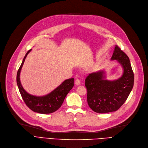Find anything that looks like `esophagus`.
<instances>
[{"label": "esophagus", "instance_id": "obj_1", "mask_svg": "<svg viewBox=\"0 0 148 148\" xmlns=\"http://www.w3.org/2000/svg\"><path fill=\"white\" fill-rule=\"evenodd\" d=\"M75 83V84H76V85H81V82H80V81H79V79H76Z\"/></svg>", "mask_w": 148, "mask_h": 148}]
</instances>
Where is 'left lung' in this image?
<instances>
[{"instance_id": "1", "label": "left lung", "mask_w": 148, "mask_h": 148, "mask_svg": "<svg viewBox=\"0 0 148 148\" xmlns=\"http://www.w3.org/2000/svg\"><path fill=\"white\" fill-rule=\"evenodd\" d=\"M111 60H117L123 68V74L119 79H106L104 71L90 73L85 79L88 106L100 114L119 109L127 99L134 85V73L130 59L117 45Z\"/></svg>"}]
</instances>
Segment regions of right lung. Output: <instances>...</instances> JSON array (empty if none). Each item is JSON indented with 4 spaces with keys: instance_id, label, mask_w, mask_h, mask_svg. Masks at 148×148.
Returning <instances> with one entry per match:
<instances>
[{
    "instance_id": "add662e5",
    "label": "right lung",
    "mask_w": 148,
    "mask_h": 148,
    "mask_svg": "<svg viewBox=\"0 0 148 148\" xmlns=\"http://www.w3.org/2000/svg\"><path fill=\"white\" fill-rule=\"evenodd\" d=\"M29 50L23 58L22 63L17 72L16 83L25 105L34 112L42 114H51L58 110L64 101V100L74 85V78L65 80L50 93L43 96H35L26 92L21 85L20 75L21 68L27 54L31 51Z\"/></svg>"
}]
</instances>
